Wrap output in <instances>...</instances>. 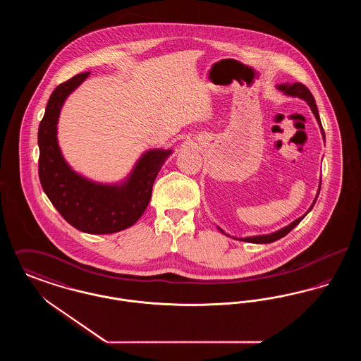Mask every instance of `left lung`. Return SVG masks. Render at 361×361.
I'll use <instances>...</instances> for the list:
<instances>
[{"instance_id": "1", "label": "left lung", "mask_w": 361, "mask_h": 361, "mask_svg": "<svg viewBox=\"0 0 361 361\" xmlns=\"http://www.w3.org/2000/svg\"><path fill=\"white\" fill-rule=\"evenodd\" d=\"M277 89H279L280 92H283L284 94H287V96H291V97H299V99H302V100H305L306 103L309 104L310 108H311V111H312V114H314V116H315V119H317L318 124H319V127H321V133H322V137H324V140H325V131H324L322 124H321L319 114H318V108H317L315 100H314V97H312L311 92L307 89V86H305L303 84H300V82H295V84H281V85H277ZM319 190H321V181H319V188H318V192H317V196H315V199H314V202H312L311 207L307 209V212H306L303 216H300V218H298L296 221H293L292 224H288V226H286V227H283V228H280V230H277L275 233H271V234H265V235H255V237H245V238H238V240H243V242H250V243H271V242H275V240L283 238L284 235H287V234L291 231L293 227H296L298 224H300V221H302V219L309 214L310 211H311V208H312L314 204H315L317 199H318ZM218 228H219L222 233H224V230H222L221 227H218ZM235 240H237V238H235Z\"/></svg>"}]
</instances>
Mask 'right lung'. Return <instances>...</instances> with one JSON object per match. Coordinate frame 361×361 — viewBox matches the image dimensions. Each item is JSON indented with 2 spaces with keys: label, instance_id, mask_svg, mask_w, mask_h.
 Returning a JSON list of instances; mask_svg holds the SVG:
<instances>
[{
  "label": "right lung",
  "instance_id": "add662e5",
  "mask_svg": "<svg viewBox=\"0 0 361 361\" xmlns=\"http://www.w3.org/2000/svg\"><path fill=\"white\" fill-rule=\"evenodd\" d=\"M90 73H81L56 86L39 124V178L52 206L63 219L87 234H112L131 227L152 199L155 177L172 150L153 149L137 159L121 184H99L74 172L61 153L56 124L70 93Z\"/></svg>",
  "mask_w": 361,
  "mask_h": 361
}]
</instances>
